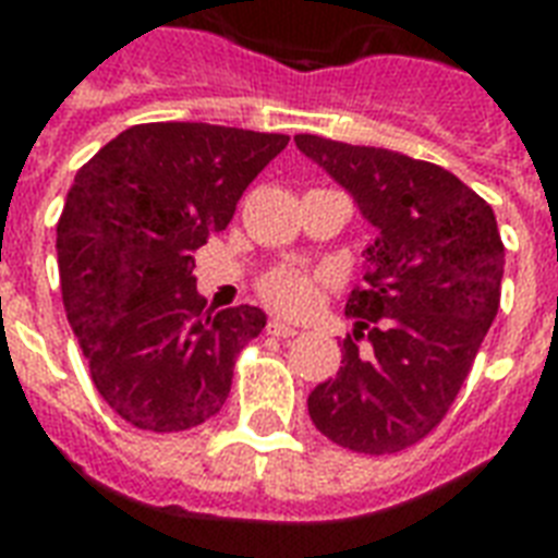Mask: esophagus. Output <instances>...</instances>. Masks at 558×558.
Masks as SVG:
<instances>
[{"mask_svg": "<svg viewBox=\"0 0 558 558\" xmlns=\"http://www.w3.org/2000/svg\"><path fill=\"white\" fill-rule=\"evenodd\" d=\"M266 332H269V336H278V339H292V336H298V330L292 324L278 322V318H271V322L266 324Z\"/></svg>", "mask_w": 558, "mask_h": 558, "instance_id": "34e87169", "label": "esophagus"}]
</instances>
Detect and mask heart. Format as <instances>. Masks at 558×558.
Returning a JSON list of instances; mask_svg holds the SVG:
<instances>
[{
  "mask_svg": "<svg viewBox=\"0 0 558 558\" xmlns=\"http://www.w3.org/2000/svg\"><path fill=\"white\" fill-rule=\"evenodd\" d=\"M318 292L322 283L315 275H306L292 266H280L263 275L260 280V298L271 310L287 315H306L318 304Z\"/></svg>",
  "mask_w": 558,
  "mask_h": 558,
  "instance_id": "heart-1",
  "label": "heart"
}]
</instances>
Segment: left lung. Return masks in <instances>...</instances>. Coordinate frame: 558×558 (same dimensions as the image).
<instances>
[{
	"label": "left lung",
	"mask_w": 558,
	"mask_h": 558,
	"mask_svg": "<svg viewBox=\"0 0 558 558\" xmlns=\"http://www.w3.org/2000/svg\"><path fill=\"white\" fill-rule=\"evenodd\" d=\"M376 228L350 292L341 367L310 393L315 428L350 451L393 454L440 425L501 304L493 208L454 173L381 147L295 135Z\"/></svg>",
	"instance_id": "1"
}]
</instances>
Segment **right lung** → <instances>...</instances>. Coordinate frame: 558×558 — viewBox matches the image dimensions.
<instances>
[{
  "instance_id": "right-lung-1",
  "label": "right lung",
  "mask_w": 558,
  "mask_h": 558,
  "mask_svg": "<svg viewBox=\"0 0 558 558\" xmlns=\"http://www.w3.org/2000/svg\"><path fill=\"white\" fill-rule=\"evenodd\" d=\"M289 135L135 124L74 177L57 222L65 318L95 388L144 432H185L226 405L234 362L260 336L257 306L205 310L193 252L231 222Z\"/></svg>"
}]
</instances>
